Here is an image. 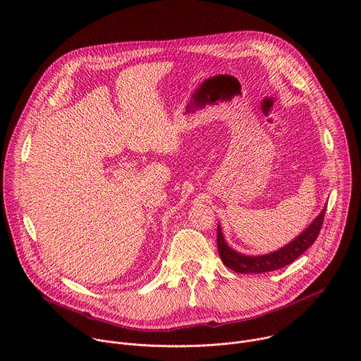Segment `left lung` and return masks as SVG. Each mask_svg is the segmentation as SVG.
Here are the masks:
<instances>
[{
	"label": "left lung",
	"instance_id": "8db88e82",
	"mask_svg": "<svg viewBox=\"0 0 361 361\" xmlns=\"http://www.w3.org/2000/svg\"><path fill=\"white\" fill-rule=\"evenodd\" d=\"M326 207L313 220V223L308 226L301 234H298L293 241H290L288 244H286L284 247H281L273 252L263 254V255H245V254H241V252L233 250L226 243L221 227L219 224L217 226V248L220 252L221 262L233 271L243 273V274H247V273L259 274V273L274 271L284 266L291 264L316 241V238L320 233V228L323 226Z\"/></svg>",
	"mask_w": 361,
	"mask_h": 361
}]
</instances>
